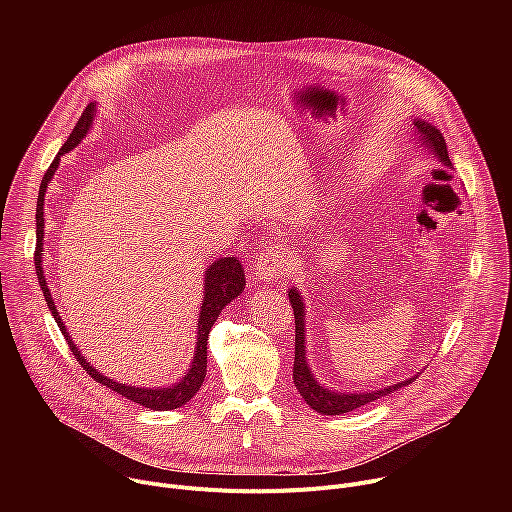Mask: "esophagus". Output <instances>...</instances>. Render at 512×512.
<instances>
[{"label":"esophagus","instance_id":"1","mask_svg":"<svg viewBox=\"0 0 512 512\" xmlns=\"http://www.w3.org/2000/svg\"><path fill=\"white\" fill-rule=\"evenodd\" d=\"M255 267L259 281L273 283L287 275V271L291 269V261L279 247H267L263 253H259Z\"/></svg>","mask_w":512,"mask_h":512}]
</instances>
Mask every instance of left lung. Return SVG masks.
<instances>
[{"label": "left lung", "instance_id": "8db88e82", "mask_svg": "<svg viewBox=\"0 0 512 512\" xmlns=\"http://www.w3.org/2000/svg\"><path fill=\"white\" fill-rule=\"evenodd\" d=\"M415 133L419 135V141L423 143V148L429 150L433 154V158L440 160L444 166H452L450 156H448V148H446V139L440 133V129H435L431 123L415 119L413 121ZM289 304L294 308V316H296V356H294V385L300 391V395L304 397V401L318 413L322 415H342L348 411H354L362 405H367L371 401H377L401 387H407L411 381L417 379V375L413 379H405L397 385L379 389V391H369V393H338L332 389L322 387L312 369L308 364V356H306V306H304V298L300 296L298 289H289Z\"/></svg>", "mask_w": 512, "mask_h": 512}]
</instances>
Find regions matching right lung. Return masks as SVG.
<instances>
[{
	"label": "right lung",
	"instance_id": "obj_1",
	"mask_svg": "<svg viewBox=\"0 0 512 512\" xmlns=\"http://www.w3.org/2000/svg\"><path fill=\"white\" fill-rule=\"evenodd\" d=\"M95 111H97V105L89 103L87 109L83 111L81 119L77 121L75 129H72V133L68 135L66 143L62 145L58 156L54 158V162L50 164V168L46 170V174L42 178V184H40V190H38V204H36V251H34L36 275H38V281H40V287H42L44 300L48 304V310L52 312L60 332L64 334L70 352L75 354L77 360L81 362V367L97 383L105 385L107 389L119 393L121 397L129 399L133 403H139V405L148 407V409H154V411H170V409H176V407H182L184 403H188L196 395V391L202 387L204 377H206V340H208L210 328L216 322L218 314L225 310V306L231 304L237 296L243 294V289H245V271H243V265L239 263L237 257H223V259L214 261L206 269V273H204V300H202L200 316H198V332H196L198 336H196L194 358L190 362L188 373L176 385H172V387H154V389L131 387V385L117 383V381L101 375L93 367V364H89V360L81 354L77 344L72 342L70 334L66 332V326L62 324V318H60V314H58V310L54 306L52 294H50L46 277H44V269H42V247H44V194H46V188H48V184H50V180H52V176H54V172L58 168L60 156L68 154L72 148H77V145L83 141V137L89 133V129L93 125V119H95Z\"/></svg>",
	"mask_w": 512,
	"mask_h": 512
}]
</instances>
